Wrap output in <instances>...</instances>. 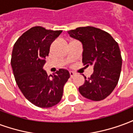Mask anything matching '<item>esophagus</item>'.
Listing matches in <instances>:
<instances>
[{
  "label": "esophagus",
  "instance_id": "esophagus-1",
  "mask_svg": "<svg viewBox=\"0 0 133 133\" xmlns=\"http://www.w3.org/2000/svg\"><path fill=\"white\" fill-rule=\"evenodd\" d=\"M75 75V73L73 72V71H70V77H71V78H72V77H73Z\"/></svg>",
  "mask_w": 133,
  "mask_h": 133
}]
</instances>
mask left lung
I'll list each match as a JSON object with an SVG mask.
<instances>
[{"mask_svg": "<svg viewBox=\"0 0 133 133\" xmlns=\"http://www.w3.org/2000/svg\"><path fill=\"white\" fill-rule=\"evenodd\" d=\"M70 37L83 45V63L92 65L93 73L85 78L79 92L85 98L99 101L107 98L120 78L122 57L119 45L109 33L99 28L87 26L69 30Z\"/></svg>", "mask_w": 133, "mask_h": 133, "instance_id": "left-lung-1", "label": "left lung"}]
</instances>
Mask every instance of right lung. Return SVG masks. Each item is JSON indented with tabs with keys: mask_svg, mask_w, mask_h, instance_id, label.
Masks as SVG:
<instances>
[{
	"mask_svg": "<svg viewBox=\"0 0 133 133\" xmlns=\"http://www.w3.org/2000/svg\"><path fill=\"white\" fill-rule=\"evenodd\" d=\"M61 33L35 26L23 33L13 46L11 66L16 83L25 98L40 108L58 104L70 78L65 69H59L52 78L43 69L50 45Z\"/></svg>",
	"mask_w": 133,
	"mask_h": 133,
	"instance_id": "right-lung-1",
	"label": "right lung"
}]
</instances>
